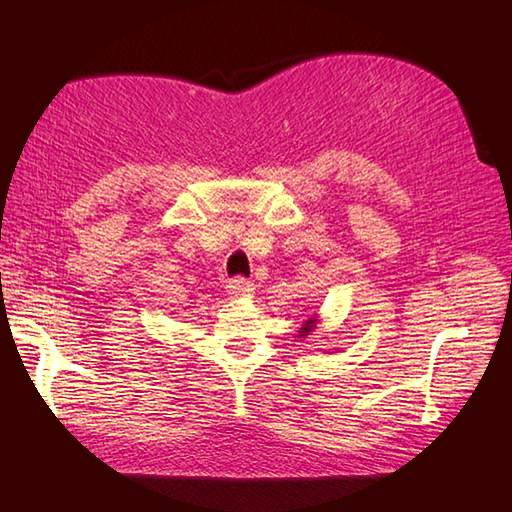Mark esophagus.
I'll use <instances>...</instances> for the list:
<instances>
[{
  "instance_id": "obj_1",
  "label": "esophagus",
  "mask_w": 512,
  "mask_h": 512,
  "mask_svg": "<svg viewBox=\"0 0 512 512\" xmlns=\"http://www.w3.org/2000/svg\"><path fill=\"white\" fill-rule=\"evenodd\" d=\"M226 292H228V295H231L233 299L244 297V295H248V292H250V281L244 279V277H235V279L228 281Z\"/></svg>"
}]
</instances>
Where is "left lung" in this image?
I'll use <instances>...</instances> for the list:
<instances>
[{
	"label": "left lung",
	"mask_w": 512,
	"mask_h": 512,
	"mask_svg": "<svg viewBox=\"0 0 512 512\" xmlns=\"http://www.w3.org/2000/svg\"><path fill=\"white\" fill-rule=\"evenodd\" d=\"M317 323H319V317H317V314H312V317H310L308 321H303V325H301V328H299L297 334H295V339H297V341L308 339V334H312L314 330H317Z\"/></svg>",
	"instance_id": "left-lung-1"
}]
</instances>
